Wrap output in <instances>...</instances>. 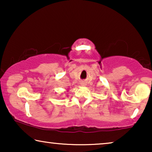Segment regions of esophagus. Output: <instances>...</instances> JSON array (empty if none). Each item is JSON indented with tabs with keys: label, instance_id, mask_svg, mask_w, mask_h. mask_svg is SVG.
<instances>
[{
	"label": "esophagus",
	"instance_id": "1",
	"mask_svg": "<svg viewBox=\"0 0 152 152\" xmlns=\"http://www.w3.org/2000/svg\"><path fill=\"white\" fill-rule=\"evenodd\" d=\"M81 85H82V86H85L86 84V83H85V82H82V83H81Z\"/></svg>",
	"mask_w": 152,
	"mask_h": 152
}]
</instances>
